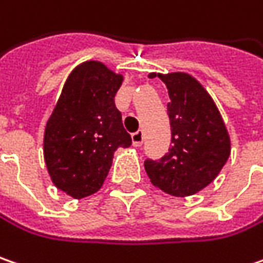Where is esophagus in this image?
<instances>
[{
	"label": "esophagus",
	"instance_id": "obj_1",
	"mask_svg": "<svg viewBox=\"0 0 263 263\" xmlns=\"http://www.w3.org/2000/svg\"><path fill=\"white\" fill-rule=\"evenodd\" d=\"M132 140H133V146H142V143H143V132L142 130H138L136 133H133L132 135Z\"/></svg>",
	"mask_w": 263,
	"mask_h": 263
}]
</instances>
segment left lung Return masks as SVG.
I'll use <instances>...</instances> for the list:
<instances>
[{
	"label": "left lung",
	"mask_w": 263,
	"mask_h": 263,
	"mask_svg": "<svg viewBox=\"0 0 263 263\" xmlns=\"http://www.w3.org/2000/svg\"><path fill=\"white\" fill-rule=\"evenodd\" d=\"M154 77V73H151ZM168 90L172 145L160 160H145L152 185L175 197L205 188L231 154L228 130L213 99L188 73L158 75Z\"/></svg>",
	"instance_id": "obj_1"
}]
</instances>
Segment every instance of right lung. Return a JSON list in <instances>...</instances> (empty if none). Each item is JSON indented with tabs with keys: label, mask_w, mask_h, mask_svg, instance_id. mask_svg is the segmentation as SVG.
Listing matches in <instances>:
<instances>
[{
	"label": "right lung",
	"mask_w": 263,
	"mask_h": 263,
	"mask_svg": "<svg viewBox=\"0 0 263 263\" xmlns=\"http://www.w3.org/2000/svg\"><path fill=\"white\" fill-rule=\"evenodd\" d=\"M123 77L86 62L68 77L44 133V160L56 188L73 198L100 190L117 148H128L115 95Z\"/></svg>",
	"instance_id": "obj_1"
}]
</instances>
